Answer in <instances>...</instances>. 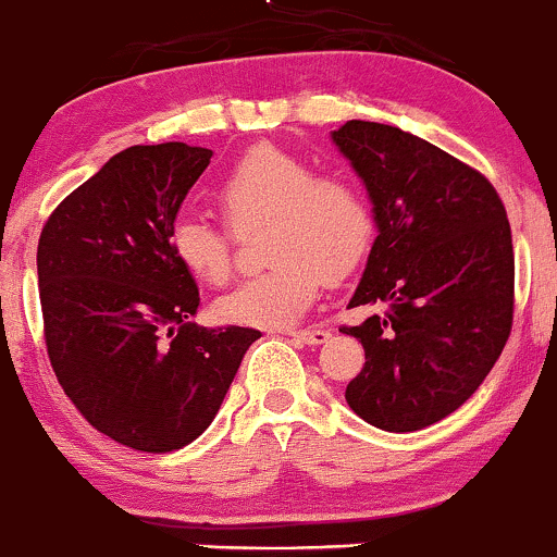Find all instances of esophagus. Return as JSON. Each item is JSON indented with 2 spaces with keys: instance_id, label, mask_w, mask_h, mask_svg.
<instances>
[{
  "instance_id": "esophagus-1",
  "label": "esophagus",
  "mask_w": 557,
  "mask_h": 557,
  "mask_svg": "<svg viewBox=\"0 0 557 557\" xmlns=\"http://www.w3.org/2000/svg\"><path fill=\"white\" fill-rule=\"evenodd\" d=\"M285 335L296 337V341L306 343V345H322V343H327L330 337H332L327 330H287Z\"/></svg>"
}]
</instances>
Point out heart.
I'll return each instance as SVG.
<instances>
[{
	"mask_svg": "<svg viewBox=\"0 0 557 557\" xmlns=\"http://www.w3.org/2000/svg\"><path fill=\"white\" fill-rule=\"evenodd\" d=\"M227 225L183 216L170 230L172 257L207 285L233 277L238 235L267 225L270 270L216 304L243 327H287L309 311L322 280L341 283L367 257L372 214L361 188L343 172L314 170L309 159L272 144L248 149L214 188Z\"/></svg>",
	"mask_w": 557,
	"mask_h": 557,
	"instance_id": "obj_1",
	"label": "heart"
}]
</instances>
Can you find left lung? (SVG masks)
<instances>
[{
	"label": "left lung",
	"instance_id": "1",
	"mask_svg": "<svg viewBox=\"0 0 557 557\" xmlns=\"http://www.w3.org/2000/svg\"><path fill=\"white\" fill-rule=\"evenodd\" d=\"M332 138L380 227L348 309L385 306L341 327L367 354L345 400L385 432L424 430L476 393L513 327L508 214L482 172L400 127L348 120Z\"/></svg>",
	"mask_w": 557,
	"mask_h": 557
}]
</instances>
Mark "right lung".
Returning a JSON list of instances; mask_svg holds the SVG:
<instances>
[{
  "mask_svg": "<svg viewBox=\"0 0 557 557\" xmlns=\"http://www.w3.org/2000/svg\"><path fill=\"white\" fill-rule=\"evenodd\" d=\"M212 151L170 140L114 154L49 214L38 238L44 341L65 395L91 426L170 453L212 424L253 327L188 322L198 287L170 230Z\"/></svg>",
  "mask_w": 557,
  "mask_h": 557,
  "instance_id": "right-lung-1",
  "label": "right lung"
}]
</instances>
